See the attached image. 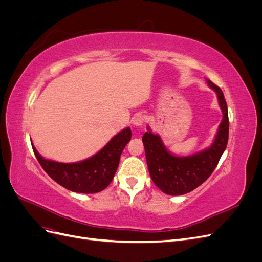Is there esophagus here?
<instances>
[{"mask_svg":"<svg viewBox=\"0 0 262 262\" xmlns=\"http://www.w3.org/2000/svg\"><path fill=\"white\" fill-rule=\"evenodd\" d=\"M146 121V117L142 114H137L132 118V124L136 125V126H141L143 125Z\"/></svg>","mask_w":262,"mask_h":262,"instance_id":"obj_1","label":"esophagus"}]
</instances>
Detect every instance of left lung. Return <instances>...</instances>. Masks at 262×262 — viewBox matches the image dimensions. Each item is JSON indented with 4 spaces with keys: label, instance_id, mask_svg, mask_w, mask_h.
<instances>
[{
    "label": "left lung",
    "instance_id": "obj_1",
    "mask_svg": "<svg viewBox=\"0 0 262 262\" xmlns=\"http://www.w3.org/2000/svg\"><path fill=\"white\" fill-rule=\"evenodd\" d=\"M208 84L216 92L219 104L223 112V120L211 147L191 156L179 157L170 154L161 138L149 130L142 138L150 178L166 194L181 195L202 185L215 169L226 148L229 122L224 94L210 80Z\"/></svg>",
    "mask_w": 262,
    "mask_h": 262
}]
</instances>
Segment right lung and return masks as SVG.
<instances>
[{"instance_id":"1","label":"right lung","mask_w":262,"mask_h":262,"mask_svg":"<svg viewBox=\"0 0 262 262\" xmlns=\"http://www.w3.org/2000/svg\"><path fill=\"white\" fill-rule=\"evenodd\" d=\"M131 137L130 128H126L110 140L97 154L89 160L72 164L45 160L34 144L31 146L39 164L55 182L74 192L96 193L107 188L114 179L120 155Z\"/></svg>"}]
</instances>
